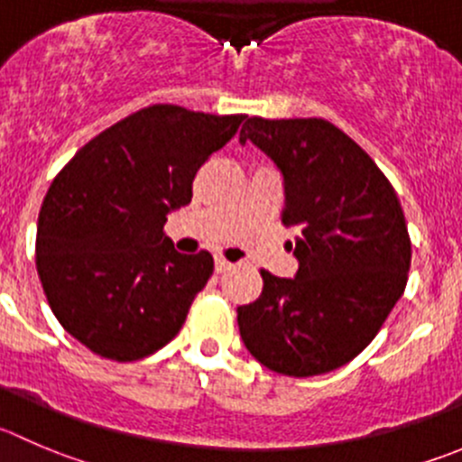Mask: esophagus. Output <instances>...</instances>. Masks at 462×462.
I'll return each mask as SVG.
<instances>
[{
  "instance_id": "obj_1",
  "label": "esophagus",
  "mask_w": 462,
  "mask_h": 462,
  "mask_svg": "<svg viewBox=\"0 0 462 462\" xmlns=\"http://www.w3.org/2000/svg\"><path fill=\"white\" fill-rule=\"evenodd\" d=\"M230 268H232V263L227 262V259H223V257L214 259V271L217 273H226V271H230Z\"/></svg>"
}]
</instances>
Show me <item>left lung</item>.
I'll list each match as a JSON object with an SVG mask.
<instances>
[{
	"label": "left lung",
	"mask_w": 462,
	"mask_h": 462,
	"mask_svg": "<svg viewBox=\"0 0 462 462\" xmlns=\"http://www.w3.org/2000/svg\"><path fill=\"white\" fill-rule=\"evenodd\" d=\"M282 173V223L295 230V277L262 271L236 309L245 350L268 370L313 377L350 364L404 293L411 239L395 189L370 155L325 119H245Z\"/></svg>",
	"instance_id": "left-lung-1"
}]
</instances>
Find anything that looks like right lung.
<instances>
[{"instance_id":"right-lung-1","label":"right lung","mask_w":462,"mask_h":462,"mask_svg":"<svg viewBox=\"0 0 462 462\" xmlns=\"http://www.w3.org/2000/svg\"><path fill=\"white\" fill-rule=\"evenodd\" d=\"M244 119L149 106L89 140L51 182L35 266L53 316L94 355L144 359L180 331L214 259L178 253L162 227Z\"/></svg>"}]
</instances>
